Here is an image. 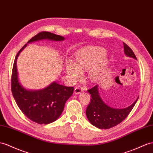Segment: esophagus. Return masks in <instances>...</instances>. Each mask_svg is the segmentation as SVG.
Returning <instances> with one entry per match:
<instances>
[{
    "instance_id": "obj_1",
    "label": "esophagus",
    "mask_w": 153,
    "mask_h": 153,
    "mask_svg": "<svg viewBox=\"0 0 153 153\" xmlns=\"http://www.w3.org/2000/svg\"><path fill=\"white\" fill-rule=\"evenodd\" d=\"M84 88L82 87H79V86H77V87L74 89V94H79L81 92L83 91Z\"/></svg>"
}]
</instances>
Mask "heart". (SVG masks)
Instances as JSON below:
<instances>
[{"label":"heart","instance_id":"b5f03b06","mask_svg":"<svg viewBox=\"0 0 153 153\" xmlns=\"http://www.w3.org/2000/svg\"><path fill=\"white\" fill-rule=\"evenodd\" d=\"M106 50L99 46H87L76 53L75 61L68 60L66 63L65 73L69 80L74 83L83 76V71L88 69L87 77L96 81L102 75L108 63Z\"/></svg>","mask_w":153,"mask_h":153}]
</instances>
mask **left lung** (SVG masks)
<instances>
[{
    "label": "left lung",
    "mask_w": 153,
    "mask_h": 153,
    "mask_svg": "<svg viewBox=\"0 0 153 153\" xmlns=\"http://www.w3.org/2000/svg\"><path fill=\"white\" fill-rule=\"evenodd\" d=\"M124 53L126 56L137 60L130 47L123 42ZM92 99L86 110L88 121L94 126L100 129L110 128L123 121L134 107L138 97L134 103L124 108H112L105 103L100 95L98 85L88 90Z\"/></svg>",
    "instance_id": "left-lung-1"
}]
</instances>
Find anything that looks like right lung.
I'll return each mask as SVG.
<instances>
[{
    "label": "right lung",
    "instance_id": "right-lung-1",
    "mask_svg": "<svg viewBox=\"0 0 153 153\" xmlns=\"http://www.w3.org/2000/svg\"><path fill=\"white\" fill-rule=\"evenodd\" d=\"M44 39L62 41L65 38L50 32H42L31 39L27 44ZM27 44L20 50L15 59L11 76V92L15 102L23 114L33 122L47 125L59 117L66 101L72 95L74 87H66L56 81L41 90H28L23 87L19 79L17 61Z\"/></svg>",
    "mask_w": 153,
    "mask_h": 153
}]
</instances>
